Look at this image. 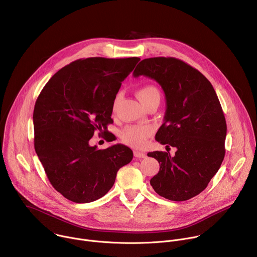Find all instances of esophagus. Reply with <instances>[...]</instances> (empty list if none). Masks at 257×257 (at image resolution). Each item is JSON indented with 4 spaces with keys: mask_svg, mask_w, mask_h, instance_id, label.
Listing matches in <instances>:
<instances>
[{
    "mask_svg": "<svg viewBox=\"0 0 257 257\" xmlns=\"http://www.w3.org/2000/svg\"><path fill=\"white\" fill-rule=\"evenodd\" d=\"M134 157H135L136 159H144V158L146 157V155L143 154V153H140V152H138V151H134Z\"/></svg>",
    "mask_w": 257,
    "mask_h": 257,
    "instance_id": "1",
    "label": "esophagus"
}]
</instances>
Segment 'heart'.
Listing matches in <instances>:
<instances>
[{
	"instance_id": "1",
	"label": "heart",
	"mask_w": 257,
	"mask_h": 257,
	"mask_svg": "<svg viewBox=\"0 0 257 257\" xmlns=\"http://www.w3.org/2000/svg\"><path fill=\"white\" fill-rule=\"evenodd\" d=\"M137 96L140 101L146 105L155 99L161 98V93L159 89L154 85H143L137 90ZM121 93H117L113 101V109L115 111ZM153 129L150 126H141V125H131L125 127L121 132L122 141L134 149H142L145 146L148 138L152 135Z\"/></svg>"
}]
</instances>
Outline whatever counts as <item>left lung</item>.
<instances>
[{"mask_svg":"<svg viewBox=\"0 0 257 257\" xmlns=\"http://www.w3.org/2000/svg\"><path fill=\"white\" fill-rule=\"evenodd\" d=\"M155 79L166 95V114L156 140L177 149L149 153L160 163L151 179L155 191L173 201L188 200L208 185L225 158L227 124L217 95L204 75L179 59L142 60L133 76Z\"/></svg>","mask_w":257,"mask_h":257,"instance_id":"1","label":"left lung"}]
</instances>
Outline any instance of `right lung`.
<instances>
[{
  "mask_svg": "<svg viewBox=\"0 0 257 257\" xmlns=\"http://www.w3.org/2000/svg\"><path fill=\"white\" fill-rule=\"evenodd\" d=\"M139 61L76 60L59 70L36 99L34 149L51 184L65 198L87 203L102 197L113 187L119 169L132 161L126 145L97 150L89 140L96 130L106 134L107 124L113 123L114 98Z\"/></svg>",
  "mask_w": 257,
  "mask_h": 257,
  "instance_id": "right-lung-1",
  "label": "right lung"
}]
</instances>
